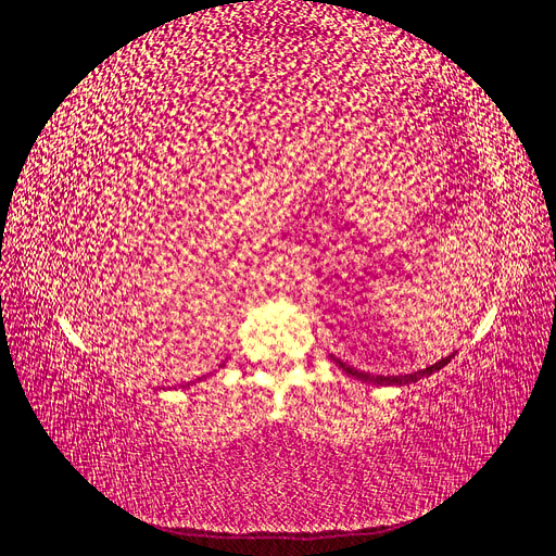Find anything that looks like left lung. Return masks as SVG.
<instances>
[{
    "instance_id": "8db88e82",
    "label": "left lung",
    "mask_w": 556,
    "mask_h": 556,
    "mask_svg": "<svg viewBox=\"0 0 556 556\" xmlns=\"http://www.w3.org/2000/svg\"><path fill=\"white\" fill-rule=\"evenodd\" d=\"M454 355H450V357H445V359H441V362H435V364H431V366H427V368H422V371H415V374H403V376H371V374H366V371H357V368H352V366H348V364H343L341 359H336V357H331L333 362H336V366L339 368H343V371L348 374V376H352V378H357V380H362V382H374V384H410V382H417V380H422V378H427V376H431V374H435V371H441V368L452 359Z\"/></svg>"
}]
</instances>
